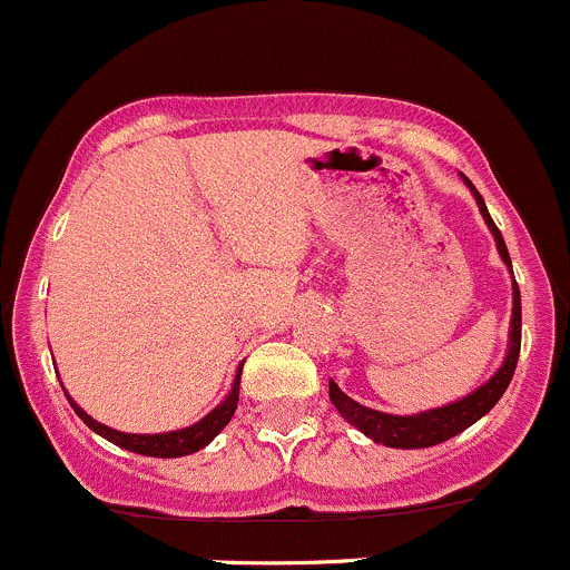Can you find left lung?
<instances>
[{"mask_svg":"<svg viewBox=\"0 0 570 570\" xmlns=\"http://www.w3.org/2000/svg\"><path fill=\"white\" fill-rule=\"evenodd\" d=\"M463 181L469 184L471 193H474L476 206H480L482 217H485L488 228H491L493 239H497L499 256H502V262L510 267L508 245H504L502 232L497 228V223H493L491 215H488L485 200H482V195L476 193L474 184H471L469 178L463 176ZM510 273H513V267H510ZM519 353H521V292L513 281V320H510L508 355H504L497 375H493L488 383H482L476 392H471L469 396H463V400L458 402H450V405L444 407H433V411L413 413V416H394V413L372 411V407L350 400V396L331 381V402L336 405V411L353 424V428H358L361 433L370 435L375 444L394 446V450H424V446H435L441 444V441H450L452 435L463 433L465 428H471L476 419L485 416V413L502 400L504 389H508L510 381H513L515 364H519Z\"/></svg>","mask_w":570,"mask_h":570,"instance_id":"1","label":"left lung"}]
</instances>
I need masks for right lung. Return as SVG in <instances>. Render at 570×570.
Returning <instances> with one entry per match:
<instances>
[{
  "label": "right lung",
  "mask_w": 570,
  "mask_h": 570,
  "mask_svg": "<svg viewBox=\"0 0 570 570\" xmlns=\"http://www.w3.org/2000/svg\"><path fill=\"white\" fill-rule=\"evenodd\" d=\"M239 375H243V366L237 370V377H234V386L228 392L226 400L215 407L212 413H206L200 422H195L193 428H184V430H174V433H154V435H135V433H120V430L107 428V424L96 422L90 419L77 402L68 396L71 407L77 411V416L88 424L94 433H99L101 439L112 441V444L124 446V450L137 452V455H151V458H181V455H193V452L204 450L228 422H232L234 411H237V402H239Z\"/></svg>",
  "instance_id": "add662e5"
}]
</instances>
